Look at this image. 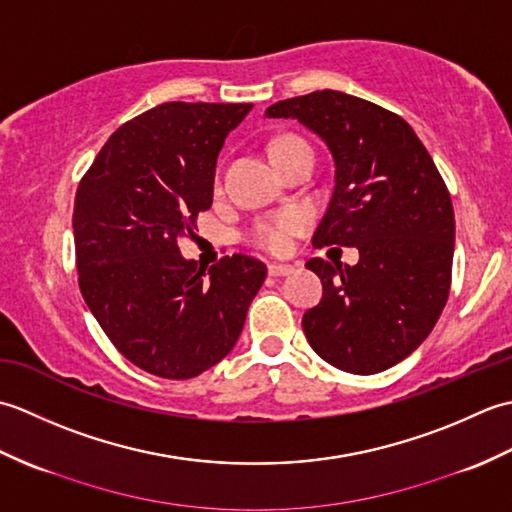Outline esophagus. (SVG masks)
I'll use <instances>...</instances> for the list:
<instances>
[{"mask_svg":"<svg viewBox=\"0 0 512 512\" xmlns=\"http://www.w3.org/2000/svg\"><path fill=\"white\" fill-rule=\"evenodd\" d=\"M292 273H295V268L286 266V264H270L268 266V275L270 277H290Z\"/></svg>","mask_w":512,"mask_h":512,"instance_id":"esophagus-1","label":"esophagus"}]
</instances>
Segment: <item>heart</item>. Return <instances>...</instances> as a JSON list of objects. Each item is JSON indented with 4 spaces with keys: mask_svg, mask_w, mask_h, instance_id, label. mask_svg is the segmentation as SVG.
Masks as SVG:
<instances>
[{
    "mask_svg": "<svg viewBox=\"0 0 512 512\" xmlns=\"http://www.w3.org/2000/svg\"><path fill=\"white\" fill-rule=\"evenodd\" d=\"M301 138L297 136H279L270 143L268 151L275 154L277 149L288 147L292 143H299ZM308 226V215L303 211H288L277 217H270V220L257 224L253 235H250V242H253L259 250H266L270 255H284L292 248V239L299 233L306 231Z\"/></svg>",
    "mask_w": 512,
    "mask_h": 512,
    "instance_id": "1",
    "label": "heart"
}]
</instances>
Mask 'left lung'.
I'll list each match as a JSON object with an SVG mask.
<instances>
[{
	"label": "left lung",
	"instance_id": "1",
	"mask_svg": "<svg viewBox=\"0 0 512 512\" xmlns=\"http://www.w3.org/2000/svg\"><path fill=\"white\" fill-rule=\"evenodd\" d=\"M268 118H295L334 158V193L312 244L356 246V266L314 257L323 299L303 332L323 361L378 374L407 358L440 319L451 290L455 217L447 184L416 132L358 96L321 90L279 101Z\"/></svg>",
	"mask_w": 512,
	"mask_h": 512
}]
</instances>
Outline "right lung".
<instances>
[{
    "label": "right lung",
    "mask_w": 512,
    "mask_h": 512,
    "mask_svg": "<svg viewBox=\"0 0 512 512\" xmlns=\"http://www.w3.org/2000/svg\"><path fill=\"white\" fill-rule=\"evenodd\" d=\"M250 103H162L103 145L79 182L81 295L107 339L145 372L184 380L220 363L244 328L266 266L222 257L206 273L180 255L213 202L217 154Z\"/></svg>",
    "instance_id": "right-lung-1"
}]
</instances>
